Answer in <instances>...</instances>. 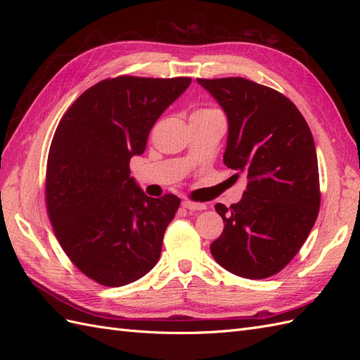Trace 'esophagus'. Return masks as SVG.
<instances>
[{"mask_svg":"<svg viewBox=\"0 0 360 360\" xmlns=\"http://www.w3.org/2000/svg\"><path fill=\"white\" fill-rule=\"evenodd\" d=\"M181 207H184V209H188V210H204L207 205L204 202H195L192 200H183Z\"/></svg>","mask_w":360,"mask_h":360,"instance_id":"1","label":"esophagus"}]
</instances>
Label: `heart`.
Listing matches in <instances>:
<instances>
[{"label": "heart", "mask_w": 360, "mask_h": 360, "mask_svg": "<svg viewBox=\"0 0 360 360\" xmlns=\"http://www.w3.org/2000/svg\"><path fill=\"white\" fill-rule=\"evenodd\" d=\"M214 112H219V111L214 110V108H200V110L193 112V115H205V114H214Z\"/></svg>", "instance_id": "heart-1"}]
</instances>
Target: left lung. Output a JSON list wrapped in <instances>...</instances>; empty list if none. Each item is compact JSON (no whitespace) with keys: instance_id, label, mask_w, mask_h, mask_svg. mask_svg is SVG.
<instances>
[{"instance_id":"8db88e82","label":"left lung","mask_w":360,"mask_h":360,"mask_svg":"<svg viewBox=\"0 0 360 360\" xmlns=\"http://www.w3.org/2000/svg\"><path fill=\"white\" fill-rule=\"evenodd\" d=\"M198 82L228 117L224 163L249 180L237 204L214 205L224 231L210 252L237 276L270 278L299 252L319 216V162L309 126L297 106L270 86L238 76Z\"/></svg>"}]
</instances>
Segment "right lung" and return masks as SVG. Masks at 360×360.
<instances>
[{"mask_svg": "<svg viewBox=\"0 0 360 360\" xmlns=\"http://www.w3.org/2000/svg\"><path fill=\"white\" fill-rule=\"evenodd\" d=\"M191 78L117 76L85 90L53 134L45 179L48 217L63 250L105 287L127 285L156 266L180 200L150 198L130 177L151 127Z\"/></svg>", "mask_w": 360, "mask_h": 360, "instance_id": "1", "label": "right lung"}]
</instances>
